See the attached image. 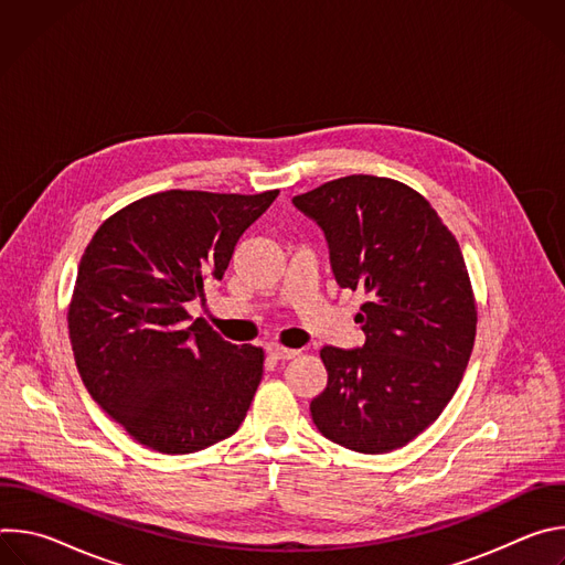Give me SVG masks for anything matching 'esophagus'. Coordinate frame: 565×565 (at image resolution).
I'll use <instances>...</instances> for the list:
<instances>
[{"label":"esophagus","instance_id":"obj_1","mask_svg":"<svg viewBox=\"0 0 565 565\" xmlns=\"http://www.w3.org/2000/svg\"><path fill=\"white\" fill-rule=\"evenodd\" d=\"M299 351L295 349H286V347H279V344H268V355L275 358V360H292Z\"/></svg>","mask_w":565,"mask_h":565}]
</instances>
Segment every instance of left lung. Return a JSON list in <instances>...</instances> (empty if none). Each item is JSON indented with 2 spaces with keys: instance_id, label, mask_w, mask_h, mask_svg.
Listing matches in <instances>:
<instances>
[{
  "instance_id": "8db88e82",
  "label": "left lung",
  "mask_w": 565,
  "mask_h": 565,
  "mask_svg": "<svg viewBox=\"0 0 565 565\" xmlns=\"http://www.w3.org/2000/svg\"><path fill=\"white\" fill-rule=\"evenodd\" d=\"M292 203L327 234L335 281L362 290L364 347L319 351L329 384L310 402L317 429L362 454L423 434L449 405L476 338L460 246L414 188L371 174L329 181Z\"/></svg>"
}]
</instances>
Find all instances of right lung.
<instances>
[{
	"label": "right lung",
	"mask_w": 565,
	"mask_h": 565,
	"mask_svg": "<svg viewBox=\"0 0 565 565\" xmlns=\"http://www.w3.org/2000/svg\"><path fill=\"white\" fill-rule=\"evenodd\" d=\"M168 190L111 214L79 259L68 301L75 364L98 405L140 445L194 454L244 423L264 349L225 342L185 303L221 279L238 236L277 199Z\"/></svg>",
	"instance_id": "right-lung-1"
}]
</instances>
